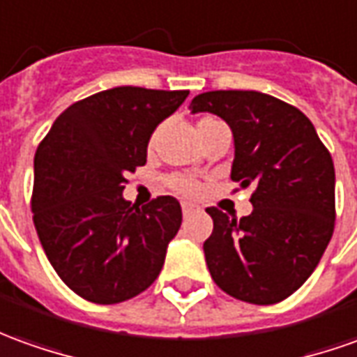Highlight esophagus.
<instances>
[{
	"label": "esophagus",
	"mask_w": 357,
	"mask_h": 357,
	"mask_svg": "<svg viewBox=\"0 0 357 357\" xmlns=\"http://www.w3.org/2000/svg\"><path fill=\"white\" fill-rule=\"evenodd\" d=\"M196 208H198V206H196V204L183 202V213H184V215H188V213H190V211L196 210Z\"/></svg>",
	"instance_id": "obj_1"
}]
</instances>
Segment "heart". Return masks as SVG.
<instances>
[{"mask_svg": "<svg viewBox=\"0 0 357 357\" xmlns=\"http://www.w3.org/2000/svg\"><path fill=\"white\" fill-rule=\"evenodd\" d=\"M218 128H225V124H223L221 120H218L215 116H202L198 120V124H196V132H198V137H202L206 136V134H210L211 130H218ZM159 132H161V126L153 130V134L149 137V147L157 142ZM165 184H167L171 190L184 194V196H196V194L202 190V184L198 183L196 178H192V176H188V174L183 173L169 174V176L165 178Z\"/></svg>", "mask_w": 357, "mask_h": 357, "instance_id": "heart-1", "label": "heart"}]
</instances>
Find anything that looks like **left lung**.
<instances>
[{
  "label": "left lung",
  "instance_id": "8db88e82",
  "mask_svg": "<svg viewBox=\"0 0 357 357\" xmlns=\"http://www.w3.org/2000/svg\"><path fill=\"white\" fill-rule=\"evenodd\" d=\"M192 112H211L235 139L231 178L255 186L252 213L229 218L208 208L204 243L213 282L231 297L272 305L305 284L333 237L334 163L299 108L258 91L196 95Z\"/></svg>",
  "mask_w": 357,
  "mask_h": 357
}]
</instances>
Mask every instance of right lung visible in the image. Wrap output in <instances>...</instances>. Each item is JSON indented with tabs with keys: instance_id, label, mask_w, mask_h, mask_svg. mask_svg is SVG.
Instances as JSON below:
<instances>
[{
	"instance_id": "obj_1",
	"label": "right lung",
	"mask_w": 357,
	"mask_h": 357,
	"mask_svg": "<svg viewBox=\"0 0 357 357\" xmlns=\"http://www.w3.org/2000/svg\"><path fill=\"white\" fill-rule=\"evenodd\" d=\"M188 91L114 87L68 107L34 155L33 221L52 268L77 296L112 305L136 297L163 268L183 223L181 204L122 198L147 142Z\"/></svg>"
}]
</instances>
